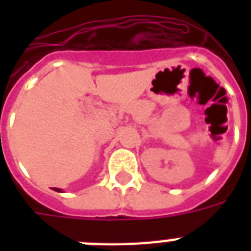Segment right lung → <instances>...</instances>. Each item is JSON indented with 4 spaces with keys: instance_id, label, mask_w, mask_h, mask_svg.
I'll return each instance as SVG.
<instances>
[{
    "instance_id": "add662e5",
    "label": "right lung",
    "mask_w": 251,
    "mask_h": 251,
    "mask_svg": "<svg viewBox=\"0 0 251 251\" xmlns=\"http://www.w3.org/2000/svg\"><path fill=\"white\" fill-rule=\"evenodd\" d=\"M53 190L58 191V193H62V189H58V187H53Z\"/></svg>"
}]
</instances>
